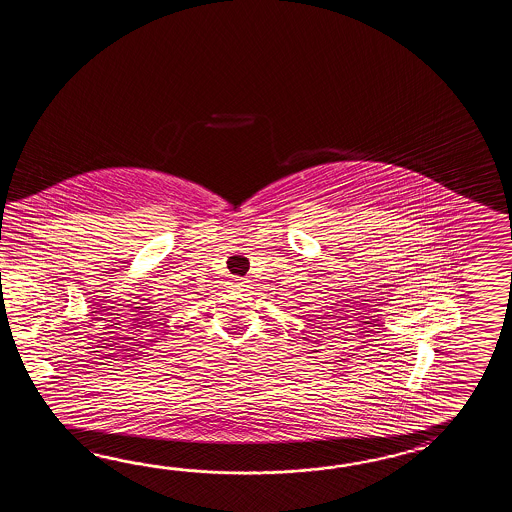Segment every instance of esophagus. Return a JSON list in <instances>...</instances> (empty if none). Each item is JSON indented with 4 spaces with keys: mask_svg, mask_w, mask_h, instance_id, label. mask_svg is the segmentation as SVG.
Instances as JSON below:
<instances>
[{
    "mask_svg": "<svg viewBox=\"0 0 512 512\" xmlns=\"http://www.w3.org/2000/svg\"><path fill=\"white\" fill-rule=\"evenodd\" d=\"M249 289V280L247 278H234L229 283L230 293H245Z\"/></svg>",
    "mask_w": 512,
    "mask_h": 512,
    "instance_id": "esophagus-1",
    "label": "esophagus"
}]
</instances>
